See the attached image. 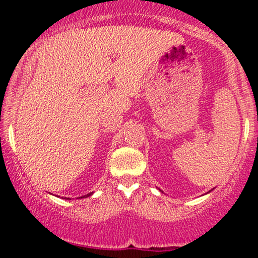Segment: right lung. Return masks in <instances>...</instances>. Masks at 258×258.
Segmentation results:
<instances>
[{
	"mask_svg": "<svg viewBox=\"0 0 258 258\" xmlns=\"http://www.w3.org/2000/svg\"><path fill=\"white\" fill-rule=\"evenodd\" d=\"M91 195V194H88V195H86V196H90Z\"/></svg>",
	"mask_w": 258,
	"mask_h": 258,
	"instance_id": "1",
	"label": "right lung"
}]
</instances>
